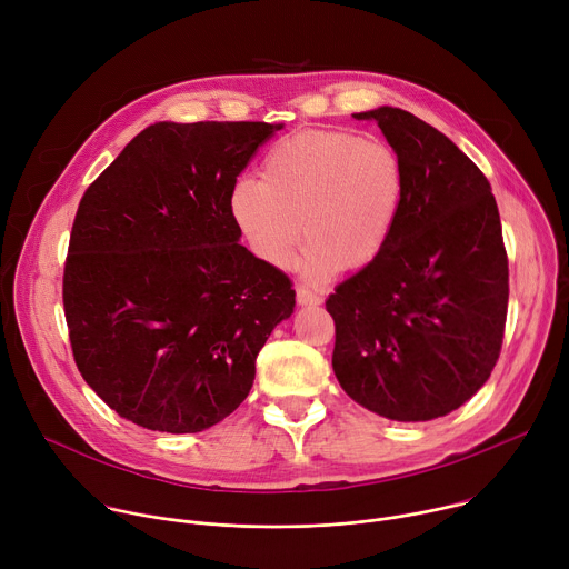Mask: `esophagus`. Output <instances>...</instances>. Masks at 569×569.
Here are the masks:
<instances>
[{
    "mask_svg": "<svg viewBox=\"0 0 569 569\" xmlns=\"http://www.w3.org/2000/svg\"><path fill=\"white\" fill-rule=\"evenodd\" d=\"M297 303L299 306H317V303H321V299L306 286H297Z\"/></svg>",
    "mask_w": 569,
    "mask_h": 569,
    "instance_id": "esophagus-1",
    "label": "esophagus"
}]
</instances>
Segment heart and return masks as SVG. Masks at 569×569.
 <instances>
[{
  "label": "heart",
  "instance_id": "heart-1",
  "mask_svg": "<svg viewBox=\"0 0 569 569\" xmlns=\"http://www.w3.org/2000/svg\"><path fill=\"white\" fill-rule=\"evenodd\" d=\"M402 200L405 171L387 143L315 130L274 143L261 180H236L229 211L250 250L274 268L290 263L303 233V270L323 281L385 252Z\"/></svg>",
  "mask_w": 569,
  "mask_h": 569
}]
</instances>
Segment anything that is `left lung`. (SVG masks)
Instances as JSON below:
<instances>
[{"label":"left lung","instance_id":"obj_1","mask_svg":"<svg viewBox=\"0 0 569 569\" xmlns=\"http://www.w3.org/2000/svg\"><path fill=\"white\" fill-rule=\"evenodd\" d=\"M376 121L400 157L405 200L385 252L327 299L333 371L369 412L446 417L489 380L502 349L509 261L489 180L437 128L400 108Z\"/></svg>","mask_w":569,"mask_h":569}]
</instances>
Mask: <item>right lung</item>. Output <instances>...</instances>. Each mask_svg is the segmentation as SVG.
<instances>
[{
    "label": "right lung",
    "mask_w": 569,
    "mask_h": 569,
    "mask_svg": "<svg viewBox=\"0 0 569 569\" xmlns=\"http://www.w3.org/2000/svg\"><path fill=\"white\" fill-rule=\"evenodd\" d=\"M281 123L159 121L78 204L62 277L76 367L157 432H202L248 398L295 308L290 279L240 246L229 191Z\"/></svg>",
    "instance_id": "add662e5"
}]
</instances>
